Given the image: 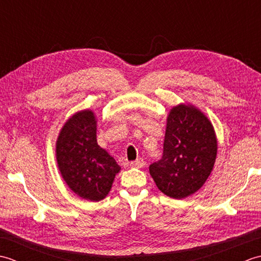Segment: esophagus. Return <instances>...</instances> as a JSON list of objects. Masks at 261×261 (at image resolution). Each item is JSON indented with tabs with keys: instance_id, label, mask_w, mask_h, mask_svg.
Instances as JSON below:
<instances>
[{
	"instance_id": "34e87169",
	"label": "esophagus",
	"mask_w": 261,
	"mask_h": 261,
	"mask_svg": "<svg viewBox=\"0 0 261 261\" xmlns=\"http://www.w3.org/2000/svg\"><path fill=\"white\" fill-rule=\"evenodd\" d=\"M130 166H131V167H135V168H142L143 166H145V160L139 158V159L135 160V162H131Z\"/></svg>"
}]
</instances>
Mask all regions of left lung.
Instances as JSON below:
<instances>
[{"label": "left lung", "instance_id": "left-lung-1", "mask_svg": "<svg viewBox=\"0 0 261 261\" xmlns=\"http://www.w3.org/2000/svg\"><path fill=\"white\" fill-rule=\"evenodd\" d=\"M216 152L218 146L212 123L201 111L180 104L170 111L163 157L149 166V171L165 195L185 198L206 181Z\"/></svg>", "mask_w": 261, "mask_h": 261}]
</instances>
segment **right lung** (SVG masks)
<instances>
[{
	"mask_svg": "<svg viewBox=\"0 0 261 261\" xmlns=\"http://www.w3.org/2000/svg\"><path fill=\"white\" fill-rule=\"evenodd\" d=\"M56 157L60 173L69 188L93 202L108 195L120 166L97 145L96 120L92 111H81L60 131Z\"/></svg>",
	"mask_w": 261,
	"mask_h": 261,
	"instance_id": "right-lung-1",
	"label": "right lung"
}]
</instances>
